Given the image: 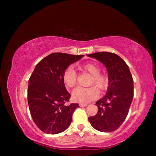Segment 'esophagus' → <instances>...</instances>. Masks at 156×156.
I'll return each instance as SVG.
<instances>
[{"label":"esophagus","mask_w":156,"mask_h":156,"mask_svg":"<svg viewBox=\"0 0 156 156\" xmlns=\"http://www.w3.org/2000/svg\"><path fill=\"white\" fill-rule=\"evenodd\" d=\"M79 106H80V107H87V104L80 103V104H79Z\"/></svg>","instance_id":"obj_1"}]
</instances>
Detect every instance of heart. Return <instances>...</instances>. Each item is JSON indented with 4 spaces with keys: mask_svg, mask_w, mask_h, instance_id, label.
Returning <instances> with one entry per match:
<instances>
[{
    "mask_svg": "<svg viewBox=\"0 0 156 156\" xmlns=\"http://www.w3.org/2000/svg\"><path fill=\"white\" fill-rule=\"evenodd\" d=\"M83 72H87L91 75L89 85H95L100 91L106 90L109 84V80L106 76L100 74V69L94 63H87L80 67ZM63 83L69 88L73 87L76 83V73L72 67H69L65 70L62 75ZM99 95V91L94 86L88 88L78 87L72 91V99L73 101L86 104L96 100Z\"/></svg>",
    "mask_w": 156,
    "mask_h": 156,
    "instance_id": "b5f03b06",
    "label": "heart"
}]
</instances>
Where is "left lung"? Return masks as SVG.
<instances>
[{"instance_id":"left-lung-1","label":"left lung","mask_w":156,"mask_h":156,"mask_svg":"<svg viewBox=\"0 0 156 156\" xmlns=\"http://www.w3.org/2000/svg\"><path fill=\"white\" fill-rule=\"evenodd\" d=\"M87 56L99 60L107 68L109 84L107 94L96 102L98 111L89 117L98 131L112 132L122 125L127 116L133 97V80L124 60L110 52H97Z\"/></svg>"}]
</instances>
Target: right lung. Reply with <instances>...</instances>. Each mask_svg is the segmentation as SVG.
Returning <instances> with one entry per match:
<instances>
[{"instance_id": "right-lung-1", "label": "right lung", "mask_w": 156, "mask_h": 156, "mask_svg": "<svg viewBox=\"0 0 156 156\" xmlns=\"http://www.w3.org/2000/svg\"><path fill=\"white\" fill-rule=\"evenodd\" d=\"M84 55L53 53L36 65L29 80L27 100L34 122L42 131L57 134L72 120L78 103L66 105L71 96L62 80L65 70Z\"/></svg>"}]
</instances>
